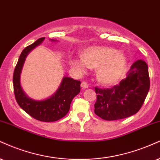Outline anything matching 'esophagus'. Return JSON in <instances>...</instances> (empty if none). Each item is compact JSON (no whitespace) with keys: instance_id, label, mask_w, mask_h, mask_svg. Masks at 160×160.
Instances as JSON below:
<instances>
[{"instance_id":"1","label":"esophagus","mask_w":160,"mask_h":160,"mask_svg":"<svg viewBox=\"0 0 160 160\" xmlns=\"http://www.w3.org/2000/svg\"><path fill=\"white\" fill-rule=\"evenodd\" d=\"M81 87H82L83 88H87L88 87V83L86 81H82L81 82Z\"/></svg>"}]
</instances>
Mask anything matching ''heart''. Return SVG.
Listing matches in <instances>:
<instances>
[{"label":"heart","instance_id":"obj_1","mask_svg":"<svg viewBox=\"0 0 160 160\" xmlns=\"http://www.w3.org/2000/svg\"><path fill=\"white\" fill-rule=\"evenodd\" d=\"M80 59H72L74 66L84 70V65L96 69L97 80L103 85H112L122 77L127 68L126 57L114 48L90 46L80 51Z\"/></svg>","mask_w":160,"mask_h":160}]
</instances>
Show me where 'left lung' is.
<instances>
[{"instance_id": "left-lung-1", "label": "left lung", "mask_w": 160, "mask_h": 160, "mask_svg": "<svg viewBox=\"0 0 160 160\" xmlns=\"http://www.w3.org/2000/svg\"><path fill=\"white\" fill-rule=\"evenodd\" d=\"M150 88L148 66L145 61L134 62L127 78L108 88H95V113L107 121L123 119L139 111Z\"/></svg>"}]
</instances>
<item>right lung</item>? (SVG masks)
<instances>
[{
    "instance_id": "right-lung-1",
    "label": "right lung",
    "mask_w": 160,
    "mask_h": 160,
    "mask_svg": "<svg viewBox=\"0 0 160 160\" xmlns=\"http://www.w3.org/2000/svg\"><path fill=\"white\" fill-rule=\"evenodd\" d=\"M44 39L45 37L38 38L22 51L13 73V88L15 100L23 110L36 120L51 122L59 120L68 112L73 98L80 91V81L67 77L64 78L54 95L45 101H34L25 95L20 84L23 64L29 52L41 44Z\"/></svg>"
}]
</instances>
